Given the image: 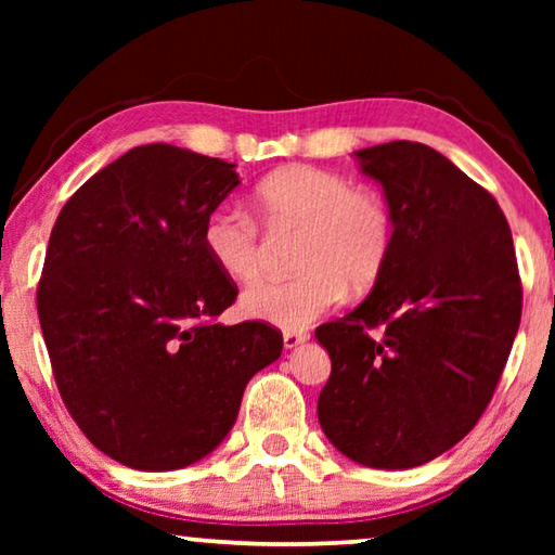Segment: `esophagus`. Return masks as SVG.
<instances>
[{
    "instance_id": "1",
    "label": "esophagus",
    "mask_w": 555,
    "mask_h": 555,
    "mask_svg": "<svg viewBox=\"0 0 555 555\" xmlns=\"http://www.w3.org/2000/svg\"><path fill=\"white\" fill-rule=\"evenodd\" d=\"M308 340V333H300V331H286L284 333V347L291 350V347H298Z\"/></svg>"
}]
</instances>
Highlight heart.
Wrapping results in <instances>:
<instances>
[{"label":"heart","mask_w":555,"mask_h":555,"mask_svg":"<svg viewBox=\"0 0 555 555\" xmlns=\"http://www.w3.org/2000/svg\"><path fill=\"white\" fill-rule=\"evenodd\" d=\"M255 205L271 228L304 230L288 279L244 291L242 313L288 331L311 325L350 291H367L387 267L393 218L377 191L318 166H286L255 188ZM205 255L232 281H255L261 237L247 212L220 205L203 222Z\"/></svg>","instance_id":"heart-1"}]
</instances>
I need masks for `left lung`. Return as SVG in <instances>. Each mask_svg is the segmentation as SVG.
I'll list each match as a JSON object with an SVG mask.
<instances>
[{
	"label": "left lung",
	"mask_w": 555,
	"mask_h": 555,
	"mask_svg": "<svg viewBox=\"0 0 555 555\" xmlns=\"http://www.w3.org/2000/svg\"><path fill=\"white\" fill-rule=\"evenodd\" d=\"M354 156L384 188L393 244L372 294L315 327L333 364L318 421L354 463L416 467L492 401L521 321L519 267L500 205L436 149L389 142Z\"/></svg>",
	"instance_id": "left-lung-1"
}]
</instances>
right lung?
<instances>
[{"instance_id": "1", "label": "right lung", "mask_w": 555, "mask_h": 555, "mask_svg": "<svg viewBox=\"0 0 555 555\" xmlns=\"http://www.w3.org/2000/svg\"><path fill=\"white\" fill-rule=\"evenodd\" d=\"M237 183L222 158L137 146L53 224L36 291L53 377L75 424L121 465L158 473L212 453L284 347L264 321H215L237 286L201 234Z\"/></svg>"}]
</instances>
